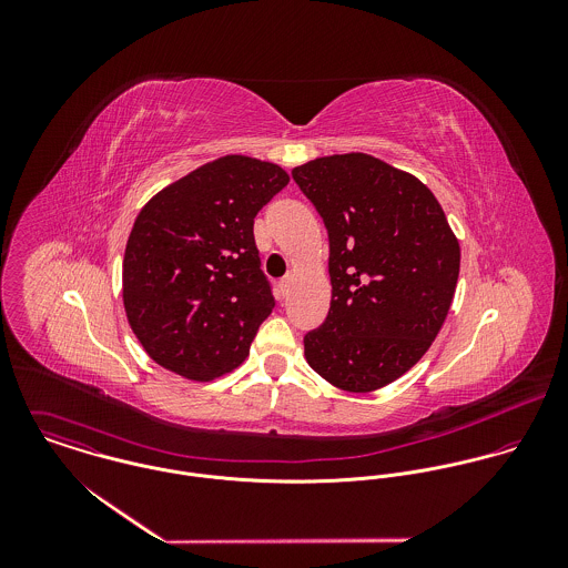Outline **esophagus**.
Returning <instances> with one entry per match:
<instances>
[{
    "label": "esophagus",
    "mask_w": 568,
    "mask_h": 568,
    "mask_svg": "<svg viewBox=\"0 0 568 568\" xmlns=\"http://www.w3.org/2000/svg\"><path fill=\"white\" fill-rule=\"evenodd\" d=\"M291 288H293V275H286V277L280 282V291H282V295H288Z\"/></svg>",
    "instance_id": "esophagus-1"
}]
</instances>
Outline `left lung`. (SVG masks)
Here are the masks:
<instances>
[{"mask_svg": "<svg viewBox=\"0 0 568 568\" xmlns=\"http://www.w3.org/2000/svg\"><path fill=\"white\" fill-rule=\"evenodd\" d=\"M324 219L332 302L304 336L308 365L329 385L367 394L406 374L450 311L462 248L435 194L365 153L293 168Z\"/></svg>", "mask_w": 568, "mask_h": 568, "instance_id": "obj_1", "label": "left lung"}]
</instances>
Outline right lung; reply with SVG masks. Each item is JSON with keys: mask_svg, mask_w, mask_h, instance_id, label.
I'll return each mask as SVG.
<instances>
[{"mask_svg": "<svg viewBox=\"0 0 568 568\" xmlns=\"http://www.w3.org/2000/svg\"><path fill=\"white\" fill-rule=\"evenodd\" d=\"M286 183L277 163L225 155L142 207L124 251L122 300L131 329L158 365L212 381L248 356L275 306L253 219Z\"/></svg>", "mask_w": 568, "mask_h": 568, "instance_id": "1", "label": "right lung"}]
</instances>
